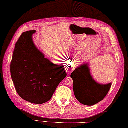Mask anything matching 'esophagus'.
<instances>
[{
	"label": "esophagus",
	"mask_w": 128,
	"mask_h": 128,
	"mask_svg": "<svg viewBox=\"0 0 128 128\" xmlns=\"http://www.w3.org/2000/svg\"><path fill=\"white\" fill-rule=\"evenodd\" d=\"M66 72H67V73H68V74H70L72 72L73 69H72L71 68V67H70V66H67L66 67Z\"/></svg>",
	"instance_id": "34e87169"
}]
</instances>
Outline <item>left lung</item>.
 <instances>
[{
	"mask_svg": "<svg viewBox=\"0 0 128 128\" xmlns=\"http://www.w3.org/2000/svg\"><path fill=\"white\" fill-rule=\"evenodd\" d=\"M74 96L82 104L91 106L101 102L108 94L112 83L102 85L91 76L88 64L81 65L71 74Z\"/></svg>",
	"mask_w": 128,
	"mask_h": 128,
	"instance_id": "8db88e82",
	"label": "left lung"
}]
</instances>
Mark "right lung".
<instances>
[{
  "label": "right lung",
  "instance_id": "1",
  "mask_svg": "<svg viewBox=\"0 0 128 128\" xmlns=\"http://www.w3.org/2000/svg\"><path fill=\"white\" fill-rule=\"evenodd\" d=\"M35 30L24 32L16 43L10 63L16 91L24 100L41 104L49 101L67 74L63 65L44 58L33 42Z\"/></svg>",
  "mask_w": 128,
  "mask_h": 128
}]
</instances>
